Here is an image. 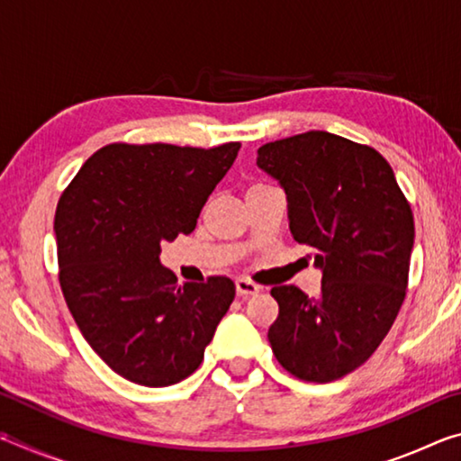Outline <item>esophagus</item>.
Wrapping results in <instances>:
<instances>
[{
  "mask_svg": "<svg viewBox=\"0 0 461 461\" xmlns=\"http://www.w3.org/2000/svg\"><path fill=\"white\" fill-rule=\"evenodd\" d=\"M258 291H260V286L254 285V283H249V280H246V278H238L236 280V293H238L240 299H248V296H252V294H256Z\"/></svg>",
  "mask_w": 461,
  "mask_h": 461,
  "instance_id": "obj_1",
  "label": "esophagus"
}]
</instances>
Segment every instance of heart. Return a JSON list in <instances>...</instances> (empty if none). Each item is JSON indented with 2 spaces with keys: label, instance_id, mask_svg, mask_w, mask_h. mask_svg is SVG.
I'll return each mask as SVG.
<instances>
[{
  "label": "heart",
  "instance_id": "heart-1",
  "mask_svg": "<svg viewBox=\"0 0 461 461\" xmlns=\"http://www.w3.org/2000/svg\"><path fill=\"white\" fill-rule=\"evenodd\" d=\"M254 186H256V185H254Z\"/></svg>",
  "mask_w": 461,
  "mask_h": 461
}]
</instances>
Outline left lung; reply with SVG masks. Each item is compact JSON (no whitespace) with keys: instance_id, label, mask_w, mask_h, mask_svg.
Listing matches in <instances>:
<instances>
[{"instance_id":"8db88e82","label":"left lung","mask_w":461,"mask_h":461,"mask_svg":"<svg viewBox=\"0 0 461 461\" xmlns=\"http://www.w3.org/2000/svg\"><path fill=\"white\" fill-rule=\"evenodd\" d=\"M256 165L288 199L294 241L315 249L321 291L275 286L268 341L278 364L305 382H333L368 360L407 294L415 221L384 156L311 130L258 148Z\"/></svg>"}]
</instances>
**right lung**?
Listing matches in <instances>:
<instances>
[{"instance_id": "right-lung-1", "label": "right lung", "mask_w": 461, "mask_h": 461, "mask_svg": "<svg viewBox=\"0 0 461 461\" xmlns=\"http://www.w3.org/2000/svg\"><path fill=\"white\" fill-rule=\"evenodd\" d=\"M240 142L104 146L62 191L59 280L83 338L115 374L170 386L199 368L236 286L230 278L176 283L162 241L191 233Z\"/></svg>"}]
</instances>
